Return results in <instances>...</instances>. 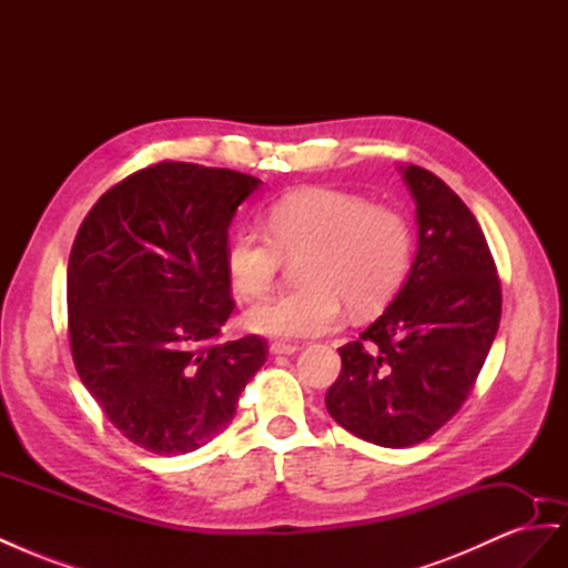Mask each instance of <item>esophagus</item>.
Segmentation results:
<instances>
[{
    "instance_id": "esophagus-1",
    "label": "esophagus",
    "mask_w": 568,
    "mask_h": 568,
    "mask_svg": "<svg viewBox=\"0 0 568 568\" xmlns=\"http://www.w3.org/2000/svg\"><path fill=\"white\" fill-rule=\"evenodd\" d=\"M298 351L296 343H286V341H274L270 346L272 355H294Z\"/></svg>"
}]
</instances>
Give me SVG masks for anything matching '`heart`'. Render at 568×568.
<instances>
[{
  "mask_svg": "<svg viewBox=\"0 0 568 568\" xmlns=\"http://www.w3.org/2000/svg\"><path fill=\"white\" fill-rule=\"evenodd\" d=\"M267 229L239 227L227 246V270L239 294L257 298L280 277L284 255L303 251V286L253 305L246 324L274 338L334 332L346 303L355 313L386 305L407 277L412 227L390 205L338 189H301L274 201Z\"/></svg>",
  "mask_w": 568,
  "mask_h": 568,
  "instance_id": "obj_1",
  "label": "heart"
}]
</instances>
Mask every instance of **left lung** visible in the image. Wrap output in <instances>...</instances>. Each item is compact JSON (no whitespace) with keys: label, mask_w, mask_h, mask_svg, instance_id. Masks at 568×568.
Here are the masks:
<instances>
[{"label":"left lung","mask_w":568,"mask_h":568,"mask_svg":"<svg viewBox=\"0 0 568 568\" xmlns=\"http://www.w3.org/2000/svg\"><path fill=\"white\" fill-rule=\"evenodd\" d=\"M419 248L398 296L338 348L326 409L353 436L407 448L450 422L474 390L503 315L488 242L464 201L428 170L403 168Z\"/></svg>","instance_id":"8db88e82"}]
</instances>
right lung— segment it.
I'll return each mask as SVG.
<instances>
[{"label": "right lung", "mask_w": 568, "mask_h": 568, "mask_svg": "<svg viewBox=\"0 0 568 568\" xmlns=\"http://www.w3.org/2000/svg\"><path fill=\"white\" fill-rule=\"evenodd\" d=\"M261 180L161 161L136 170L82 220L68 257V336L109 422L156 455L199 450L236 415L267 359L248 334L215 343L234 301L232 217Z\"/></svg>", "instance_id": "add662e5"}]
</instances>
